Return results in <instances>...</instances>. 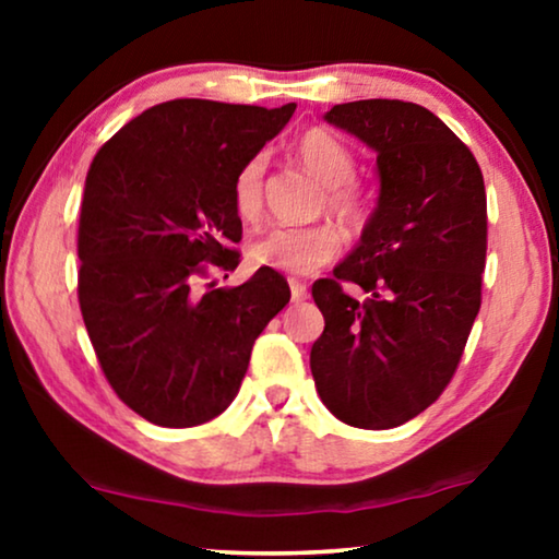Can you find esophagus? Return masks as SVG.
Instances as JSON below:
<instances>
[{"instance_id": "esophagus-1", "label": "esophagus", "mask_w": 559, "mask_h": 559, "mask_svg": "<svg viewBox=\"0 0 559 559\" xmlns=\"http://www.w3.org/2000/svg\"><path fill=\"white\" fill-rule=\"evenodd\" d=\"M289 289H293V300H295V302L308 300V285H305V282H300V280H289Z\"/></svg>"}]
</instances>
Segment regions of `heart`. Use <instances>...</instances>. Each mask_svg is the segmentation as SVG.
Returning <instances> with one entry per match:
<instances>
[{"label": "heart", "mask_w": 559, "mask_h": 559, "mask_svg": "<svg viewBox=\"0 0 559 559\" xmlns=\"http://www.w3.org/2000/svg\"><path fill=\"white\" fill-rule=\"evenodd\" d=\"M295 155L323 182V209L346 228H361L369 218L371 201L361 182L354 180L356 157L341 136L323 127L305 129L295 142ZM264 157L254 155L239 167L231 186L236 216L254 221L264 203ZM341 249V234L331 224L274 226L249 247L254 266H266L293 277L318 272Z\"/></svg>", "instance_id": "heart-1"}]
</instances>
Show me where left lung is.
Instances as JSON below:
<instances>
[{"label": "left lung", "mask_w": 559, "mask_h": 559, "mask_svg": "<svg viewBox=\"0 0 559 559\" xmlns=\"http://www.w3.org/2000/svg\"><path fill=\"white\" fill-rule=\"evenodd\" d=\"M325 119L377 150L381 195L354 254L312 285L325 331L310 371L341 423L389 430L438 402L461 364L486 270L484 175L419 104L366 98Z\"/></svg>", "instance_id": "left-lung-1"}]
</instances>
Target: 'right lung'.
Here are the masks:
<instances>
[{
  "instance_id": "obj_1",
  "label": "right lung",
  "mask_w": 559,
  "mask_h": 559,
  "mask_svg": "<svg viewBox=\"0 0 559 559\" xmlns=\"http://www.w3.org/2000/svg\"><path fill=\"white\" fill-rule=\"evenodd\" d=\"M295 114L173 98L119 129L88 167L79 221V305L106 381L159 427H195L239 394L251 346L289 302L280 272L234 289L239 167ZM228 277V274H226Z\"/></svg>"
}]
</instances>
